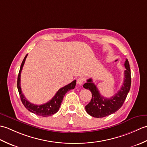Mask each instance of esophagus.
Returning a JSON list of instances; mask_svg holds the SVG:
<instances>
[{
	"label": "esophagus",
	"instance_id": "34e87169",
	"mask_svg": "<svg viewBox=\"0 0 147 147\" xmlns=\"http://www.w3.org/2000/svg\"><path fill=\"white\" fill-rule=\"evenodd\" d=\"M84 81H85V78H84L83 77H80V78H78V79L77 80V83L78 85H82L83 82H84Z\"/></svg>",
	"mask_w": 147,
	"mask_h": 147
}]
</instances>
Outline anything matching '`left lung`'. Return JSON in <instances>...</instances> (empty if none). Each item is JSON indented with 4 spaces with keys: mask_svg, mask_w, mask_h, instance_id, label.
Segmentation results:
<instances>
[{
    "mask_svg": "<svg viewBox=\"0 0 147 147\" xmlns=\"http://www.w3.org/2000/svg\"><path fill=\"white\" fill-rule=\"evenodd\" d=\"M126 70L124 71V79L123 85L117 93L110 98H105L100 94V92L92 79L87 80L83 85L86 89L90 90L92 93L91 101L85 106L87 113L92 117L100 118L114 113L119 109L125 101L131 87V70L129 62L126 59L124 63Z\"/></svg>",
    "mask_w": 147,
    "mask_h": 147,
    "instance_id": "1",
    "label": "left lung"
}]
</instances>
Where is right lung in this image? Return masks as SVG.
Instances as JSON below:
<instances>
[{"label": "right lung", "instance_id": "1", "mask_svg": "<svg viewBox=\"0 0 147 147\" xmlns=\"http://www.w3.org/2000/svg\"><path fill=\"white\" fill-rule=\"evenodd\" d=\"M27 55L28 54H26V55L24 57L23 61L21 63L17 82V87L18 89L19 93H20L21 102L23 103L24 107H25L29 111L32 112V113L42 117L51 116V115L55 114L56 112L59 111V107H60L65 94L67 93V92L69 91V90H71L74 88V87L76 86V80H74L73 82H72L71 83L68 84L67 85L62 87V88H61L58 90L57 92L55 93L54 97L48 102L45 103V104H43L42 105L33 104L32 103H30L28 100H27L25 96L23 94L20 84L21 73L24 65V62H25V60L27 57Z\"/></svg>", "mask_w": 147, "mask_h": 147}]
</instances>
